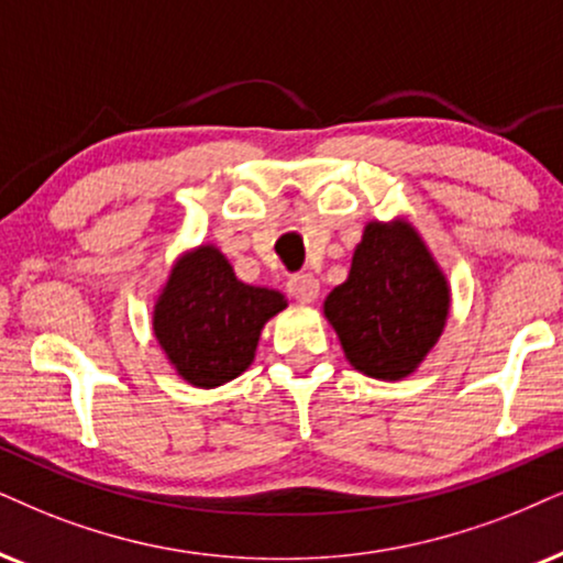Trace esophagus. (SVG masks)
I'll use <instances>...</instances> for the list:
<instances>
[{
  "mask_svg": "<svg viewBox=\"0 0 563 563\" xmlns=\"http://www.w3.org/2000/svg\"><path fill=\"white\" fill-rule=\"evenodd\" d=\"M288 294L296 298V301L301 303H311L317 301L319 296V280L311 273H301V275H294L288 280Z\"/></svg>",
  "mask_w": 563,
  "mask_h": 563,
  "instance_id": "esophagus-1",
  "label": "esophagus"
}]
</instances>
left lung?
<instances>
[{
  "label": "left lung",
  "mask_w": 563,
  "mask_h": 563,
  "mask_svg": "<svg viewBox=\"0 0 563 563\" xmlns=\"http://www.w3.org/2000/svg\"><path fill=\"white\" fill-rule=\"evenodd\" d=\"M450 306V280L412 223L372 220L347 280L324 298V317L353 368L400 382L439 343Z\"/></svg>",
  "instance_id": "1"
}]
</instances>
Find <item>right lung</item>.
<instances>
[{"mask_svg": "<svg viewBox=\"0 0 563 563\" xmlns=\"http://www.w3.org/2000/svg\"><path fill=\"white\" fill-rule=\"evenodd\" d=\"M286 306L280 290L246 286L218 246L199 244L170 267L153 332L184 382L216 389L252 366L262 330Z\"/></svg>", "mask_w": 563, "mask_h": 563, "instance_id": "add662e5", "label": "right lung"}]
</instances>
